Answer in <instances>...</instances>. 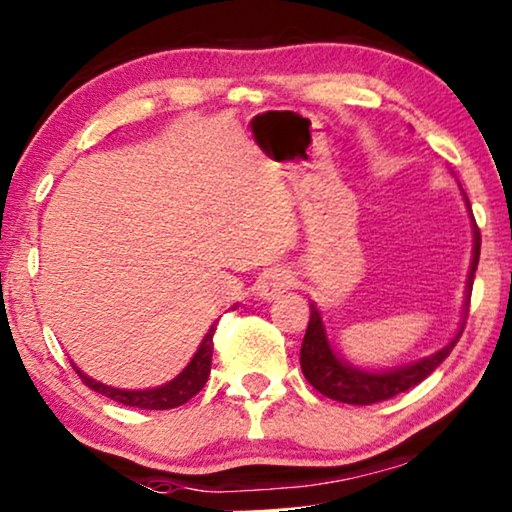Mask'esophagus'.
<instances>
[{
  "instance_id": "esophagus-1",
  "label": "esophagus",
  "mask_w": 512,
  "mask_h": 512,
  "mask_svg": "<svg viewBox=\"0 0 512 512\" xmlns=\"http://www.w3.org/2000/svg\"><path fill=\"white\" fill-rule=\"evenodd\" d=\"M292 287V276L285 269H269L259 278L257 297L259 299H278L280 294Z\"/></svg>"
}]
</instances>
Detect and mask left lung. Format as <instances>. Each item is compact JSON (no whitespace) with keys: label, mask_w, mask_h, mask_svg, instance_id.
<instances>
[{"label":"left lung","mask_w":512,"mask_h":512,"mask_svg":"<svg viewBox=\"0 0 512 512\" xmlns=\"http://www.w3.org/2000/svg\"><path fill=\"white\" fill-rule=\"evenodd\" d=\"M469 201V199H466ZM480 259V232L475 227V248H473V262H471V273H469V285H466V311H464V322L459 327L457 336L445 345L443 350H438L436 355L427 359H420V362L403 366V369L385 371V373H369L359 371L355 366L343 364L334 352L329 348L325 327H322L320 311L311 304V320H308V329L304 336V343H301V371L308 383H311L315 390L325 397L341 401V403H352V406H371V403L387 401L397 397L401 392H408L410 387L420 385L424 378L431 376L445 357L450 355L452 348H455L459 336L466 327V315H469V304H471V290H473V276L475 269H478Z\"/></svg>","instance_id":"8db88e82"}]
</instances>
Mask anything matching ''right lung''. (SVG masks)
<instances>
[{"label": "right lung", "mask_w": 512, "mask_h": 512, "mask_svg": "<svg viewBox=\"0 0 512 512\" xmlns=\"http://www.w3.org/2000/svg\"><path fill=\"white\" fill-rule=\"evenodd\" d=\"M215 327H218V325H211V329H208V334L204 336V341H201L199 350L194 352L192 362L185 366V371L181 373V376L174 378L167 385L155 387V390H136V392L115 390V387L102 385V383H97V380L88 378L83 371H78L76 366H74V369H76L78 376H81L83 383L90 387V390L104 394V397L118 401V403H122V406L143 408V410L178 408V406H183V403L190 401L192 397H197V394L201 392V387L206 385L208 373H211Z\"/></svg>", "instance_id": "add662e5"}]
</instances>
